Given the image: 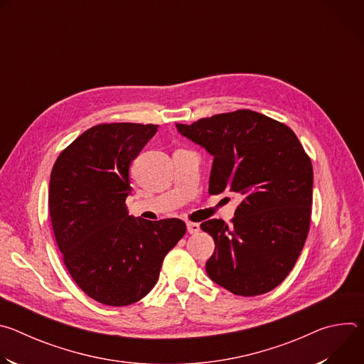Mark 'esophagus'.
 I'll return each instance as SVG.
<instances>
[{
  "label": "esophagus",
  "mask_w": 364,
  "mask_h": 364,
  "mask_svg": "<svg viewBox=\"0 0 364 364\" xmlns=\"http://www.w3.org/2000/svg\"><path fill=\"white\" fill-rule=\"evenodd\" d=\"M187 232H188L190 235L198 233V232H200V225H198V223H191V222H188V223H187Z\"/></svg>",
  "instance_id": "obj_1"
}]
</instances>
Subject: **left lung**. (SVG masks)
Segmentation results:
<instances>
[{
  "label": "left lung",
  "mask_w": 364,
  "mask_h": 364,
  "mask_svg": "<svg viewBox=\"0 0 364 364\" xmlns=\"http://www.w3.org/2000/svg\"><path fill=\"white\" fill-rule=\"evenodd\" d=\"M177 131L213 155L209 193L242 197L229 226L200 228L215 240L205 272L235 295L277 288L304 247L313 204V164L294 131L249 109L203 118Z\"/></svg>",
  "instance_id": "left-lung-1"
}]
</instances>
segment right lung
Listing matches in <instances>:
<instances>
[{"mask_svg":"<svg viewBox=\"0 0 364 364\" xmlns=\"http://www.w3.org/2000/svg\"><path fill=\"white\" fill-rule=\"evenodd\" d=\"M152 124H100L60 152L48 210L65 265L95 301L131 305L157 284L166 255L186 233L180 219L128 215L129 166L157 132Z\"/></svg>","mask_w":364,"mask_h":364,"instance_id":"1","label":"right lung"}]
</instances>
